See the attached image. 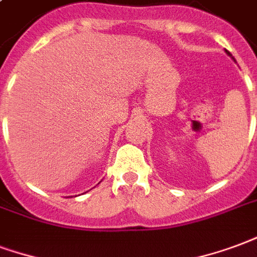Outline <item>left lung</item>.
Wrapping results in <instances>:
<instances>
[{"label":"left lung","instance_id":"obj_1","mask_svg":"<svg viewBox=\"0 0 257 257\" xmlns=\"http://www.w3.org/2000/svg\"><path fill=\"white\" fill-rule=\"evenodd\" d=\"M226 53H227L228 56H230V57H231V53H230V52H228V50H226ZM233 60H234V57H233Z\"/></svg>","mask_w":257,"mask_h":257}]
</instances>
